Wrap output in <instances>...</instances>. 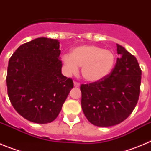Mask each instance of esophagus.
Masks as SVG:
<instances>
[{"mask_svg":"<svg viewBox=\"0 0 151 151\" xmlns=\"http://www.w3.org/2000/svg\"><path fill=\"white\" fill-rule=\"evenodd\" d=\"M74 86L75 87H79L80 84L77 82H74Z\"/></svg>","mask_w":151,"mask_h":151,"instance_id":"esophagus-1","label":"esophagus"}]
</instances>
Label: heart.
I'll use <instances>...</instances> for the list:
<instances>
[{
  "label": "heart",
  "instance_id": "1",
  "mask_svg": "<svg viewBox=\"0 0 151 151\" xmlns=\"http://www.w3.org/2000/svg\"><path fill=\"white\" fill-rule=\"evenodd\" d=\"M63 59L69 73H77L78 66H82L83 78L97 82L111 72L116 58L111 50H103L96 45H83L74 49L71 54H64Z\"/></svg>",
  "mask_w": 151,
  "mask_h": 151
}]
</instances>
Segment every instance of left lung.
<instances>
[{
  "label": "left lung",
  "instance_id": "obj_1",
  "mask_svg": "<svg viewBox=\"0 0 151 151\" xmlns=\"http://www.w3.org/2000/svg\"><path fill=\"white\" fill-rule=\"evenodd\" d=\"M116 45L119 57L111 73L100 81L80 87L84 114L99 127L123 122L139 98L141 70L138 60L125 47Z\"/></svg>",
  "mask_w": 151,
  "mask_h": 151
}]
</instances>
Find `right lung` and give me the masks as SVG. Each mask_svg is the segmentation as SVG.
<instances>
[{
    "label": "right lung",
    "instance_id": "right-lung-1",
    "mask_svg": "<svg viewBox=\"0 0 151 151\" xmlns=\"http://www.w3.org/2000/svg\"><path fill=\"white\" fill-rule=\"evenodd\" d=\"M60 42L38 38L17 49L8 63L7 93L17 113L27 120L54 121L73 88L72 78L61 73Z\"/></svg>",
    "mask_w": 151,
    "mask_h": 151
}]
</instances>
